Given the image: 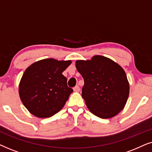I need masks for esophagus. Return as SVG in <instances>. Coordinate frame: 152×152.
I'll use <instances>...</instances> for the list:
<instances>
[{"mask_svg":"<svg viewBox=\"0 0 152 152\" xmlns=\"http://www.w3.org/2000/svg\"><path fill=\"white\" fill-rule=\"evenodd\" d=\"M73 91H74V92H79V91H80V86H75L74 88H73Z\"/></svg>","mask_w":152,"mask_h":152,"instance_id":"esophagus-1","label":"esophagus"}]
</instances>
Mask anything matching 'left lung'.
<instances>
[{
	"instance_id": "left-lung-1",
	"label": "left lung",
	"mask_w": 152,
	"mask_h": 152,
	"mask_svg": "<svg viewBox=\"0 0 152 152\" xmlns=\"http://www.w3.org/2000/svg\"><path fill=\"white\" fill-rule=\"evenodd\" d=\"M75 66L84 78L82 95L89 111L103 119L118 115L129 95V83L123 68L101 55L77 60Z\"/></svg>"
}]
</instances>
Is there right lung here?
<instances>
[{"label": "right lung", "mask_w": 152, "mask_h": 152, "mask_svg": "<svg viewBox=\"0 0 152 152\" xmlns=\"http://www.w3.org/2000/svg\"><path fill=\"white\" fill-rule=\"evenodd\" d=\"M72 61L44 59L34 62L25 70L18 93L22 103L33 115L50 118L64 107L72 89L62 75Z\"/></svg>", "instance_id": "obj_1"}]
</instances>
